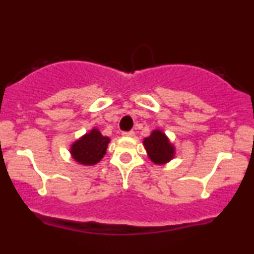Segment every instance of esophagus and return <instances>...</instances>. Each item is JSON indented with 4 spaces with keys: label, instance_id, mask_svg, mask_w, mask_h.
I'll return each mask as SVG.
<instances>
[{
    "label": "esophagus",
    "instance_id": "obj_1",
    "mask_svg": "<svg viewBox=\"0 0 254 254\" xmlns=\"http://www.w3.org/2000/svg\"><path fill=\"white\" fill-rule=\"evenodd\" d=\"M122 135L125 137H132L133 135H135V132H133V131H123V132H122Z\"/></svg>",
    "mask_w": 254,
    "mask_h": 254
}]
</instances>
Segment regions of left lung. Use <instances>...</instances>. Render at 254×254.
I'll use <instances>...</instances> for the list:
<instances>
[{"mask_svg": "<svg viewBox=\"0 0 254 254\" xmlns=\"http://www.w3.org/2000/svg\"><path fill=\"white\" fill-rule=\"evenodd\" d=\"M144 146L150 160L156 164L166 163L174 156V146L160 130L152 131V133L144 139Z\"/></svg>", "mask_w": 254, "mask_h": 254, "instance_id": "obj_1", "label": "left lung"}]
</instances>
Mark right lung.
<instances>
[{
    "label": "right lung",
    "mask_w": 254,
    "mask_h": 254,
    "mask_svg": "<svg viewBox=\"0 0 254 254\" xmlns=\"http://www.w3.org/2000/svg\"><path fill=\"white\" fill-rule=\"evenodd\" d=\"M109 142V137H104L99 131L93 129L72 145V156L79 163L92 166L104 157Z\"/></svg>",
    "instance_id": "right-lung-1"
}]
</instances>
